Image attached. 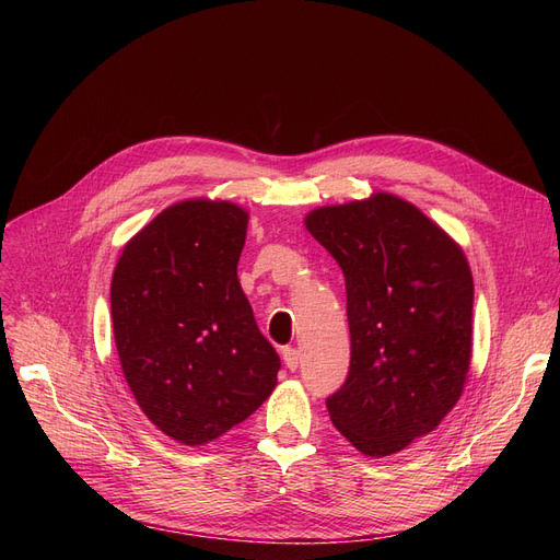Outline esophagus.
<instances>
[{"label": "esophagus", "mask_w": 560, "mask_h": 560, "mask_svg": "<svg viewBox=\"0 0 560 560\" xmlns=\"http://www.w3.org/2000/svg\"><path fill=\"white\" fill-rule=\"evenodd\" d=\"M281 359H283L288 370H298L300 368V351L295 347H285L281 351Z\"/></svg>", "instance_id": "obj_1"}]
</instances>
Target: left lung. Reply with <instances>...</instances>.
<instances>
[{
	"label": "left lung",
	"instance_id": "left-lung-1",
	"mask_svg": "<svg viewBox=\"0 0 560 560\" xmlns=\"http://www.w3.org/2000/svg\"><path fill=\"white\" fill-rule=\"evenodd\" d=\"M345 275L351 363L327 399L334 427L365 456L431 433L458 401L472 359L475 283L463 249L390 192L306 215Z\"/></svg>",
	"mask_w": 560,
	"mask_h": 560
}]
</instances>
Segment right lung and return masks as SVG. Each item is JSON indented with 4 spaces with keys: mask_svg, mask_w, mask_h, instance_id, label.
Instances as JSON below:
<instances>
[{
    "mask_svg": "<svg viewBox=\"0 0 560 560\" xmlns=\"http://www.w3.org/2000/svg\"><path fill=\"white\" fill-rule=\"evenodd\" d=\"M249 213L231 201L172 203L125 245L110 317L127 384L165 435L206 445L277 386L275 347L238 281Z\"/></svg>",
    "mask_w": 560,
    "mask_h": 560,
    "instance_id": "obj_1",
    "label": "right lung"
}]
</instances>
